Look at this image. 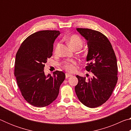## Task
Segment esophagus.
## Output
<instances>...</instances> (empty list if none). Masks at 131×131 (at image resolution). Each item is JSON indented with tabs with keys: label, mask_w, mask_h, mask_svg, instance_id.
Segmentation results:
<instances>
[{
	"label": "esophagus",
	"mask_w": 131,
	"mask_h": 131,
	"mask_svg": "<svg viewBox=\"0 0 131 131\" xmlns=\"http://www.w3.org/2000/svg\"><path fill=\"white\" fill-rule=\"evenodd\" d=\"M65 76H66V78H68V77L72 76V74L68 73H66L65 74Z\"/></svg>",
	"instance_id": "obj_1"
}]
</instances>
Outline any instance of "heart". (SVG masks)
<instances>
[{
    "label": "heart",
    "instance_id": "obj_1",
    "mask_svg": "<svg viewBox=\"0 0 131 131\" xmlns=\"http://www.w3.org/2000/svg\"><path fill=\"white\" fill-rule=\"evenodd\" d=\"M66 40L68 41V43L70 46L71 48L73 49L76 47L81 48L83 46V41L81 39V37L77 35H72L70 36H68L66 39ZM59 43H58L55 47L54 51L55 53L58 52L59 47ZM77 65V62L75 60H71L68 62H65L63 64V68L66 70L68 71L69 72H74L76 69V65Z\"/></svg>",
    "mask_w": 131,
    "mask_h": 131
}]
</instances>
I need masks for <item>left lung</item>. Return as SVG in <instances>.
Instances as JSON below:
<instances>
[{
	"mask_svg": "<svg viewBox=\"0 0 131 131\" xmlns=\"http://www.w3.org/2000/svg\"><path fill=\"white\" fill-rule=\"evenodd\" d=\"M87 40L88 52L85 69L92 76L77 75L78 84L75 92L79 101L87 107H97L112 95L118 80V67L116 54L110 41L98 31L87 28H77Z\"/></svg>",
	"mask_w": 131,
	"mask_h": 131,
	"instance_id": "obj_1",
	"label": "left lung"
}]
</instances>
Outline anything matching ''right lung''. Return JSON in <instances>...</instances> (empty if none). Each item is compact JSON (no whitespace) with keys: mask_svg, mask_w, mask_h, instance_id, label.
Here are the masks:
<instances>
[{"mask_svg":"<svg viewBox=\"0 0 131 131\" xmlns=\"http://www.w3.org/2000/svg\"><path fill=\"white\" fill-rule=\"evenodd\" d=\"M60 34L58 30H41L24 40L16 54L14 75L24 98L36 107H46L54 102L65 79L62 71L53 76L44 74L47 59L52 56L53 44Z\"/></svg>","mask_w":131,"mask_h":131,"instance_id":"right-lung-1","label":"right lung"}]
</instances>
